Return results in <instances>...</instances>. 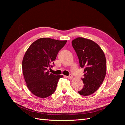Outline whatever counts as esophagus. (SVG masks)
<instances>
[{"label":"esophagus","mask_w":125,"mask_h":125,"mask_svg":"<svg viewBox=\"0 0 125 125\" xmlns=\"http://www.w3.org/2000/svg\"><path fill=\"white\" fill-rule=\"evenodd\" d=\"M73 77V75L72 74H70L68 76V77H67V78H68V79H72Z\"/></svg>","instance_id":"34e87169"}]
</instances>
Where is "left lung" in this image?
<instances>
[{"instance_id": "obj_1", "label": "left lung", "mask_w": 125, "mask_h": 125, "mask_svg": "<svg viewBox=\"0 0 125 125\" xmlns=\"http://www.w3.org/2000/svg\"><path fill=\"white\" fill-rule=\"evenodd\" d=\"M72 44L79 58L80 67L84 71L82 79L84 87L78 93L81 95H90L98 89L105 77V54L100 46L90 39L77 37L72 40Z\"/></svg>"}]
</instances>
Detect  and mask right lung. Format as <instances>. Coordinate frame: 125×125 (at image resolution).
Segmentation results:
<instances>
[{"mask_svg": "<svg viewBox=\"0 0 125 125\" xmlns=\"http://www.w3.org/2000/svg\"><path fill=\"white\" fill-rule=\"evenodd\" d=\"M66 42L67 40L40 38L25 52L22 63L23 75L27 87L35 96L46 98L56 90L59 79L63 76L50 73L48 69L52 67L59 51Z\"/></svg>", "mask_w": 125, "mask_h": 125, "instance_id": "obj_1", "label": "right lung"}]
</instances>
